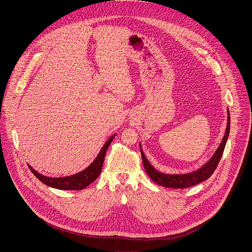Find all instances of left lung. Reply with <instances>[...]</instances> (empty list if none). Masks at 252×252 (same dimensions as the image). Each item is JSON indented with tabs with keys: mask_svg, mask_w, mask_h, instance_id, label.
<instances>
[{
	"mask_svg": "<svg viewBox=\"0 0 252 252\" xmlns=\"http://www.w3.org/2000/svg\"><path fill=\"white\" fill-rule=\"evenodd\" d=\"M229 129H230V116H229V111L227 110V126H226L224 135L222 137V140L220 141V145L219 146L218 150L215 151V153L212 155V157L208 159V161H206L203 165H201L199 168L195 170L185 172V173L160 172L159 170L155 168V166H153L152 163L149 161V159L142 152V148L139 142L143 166H145V169L148 175L156 184L161 187L169 188V189H186V188L195 186L199 183L206 181V179L209 178L210 175L213 173L215 168H217L226 145V141L229 135Z\"/></svg>",
	"mask_w": 252,
	"mask_h": 252,
	"instance_id": "1",
	"label": "left lung"
}]
</instances>
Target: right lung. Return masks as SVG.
Returning <instances> with one entry per match:
<instances>
[{"label": "right lung", "instance_id": "add662e5", "mask_svg": "<svg viewBox=\"0 0 252 252\" xmlns=\"http://www.w3.org/2000/svg\"><path fill=\"white\" fill-rule=\"evenodd\" d=\"M115 136L116 134L112 135L109 139H107V141L104 143L103 147L99 151L98 155L94 159V161L88 167H86L85 169H83L78 173L67 175V176H63V177H52V176H46L38 172L35 169H33L31 165L29 164L28 165L32 170V172L37 176V178H39L43 184H45L48 187H51L57 189H63V190H81L86 189L98 177L102 168L105 153Z\"/></svg>", "mask_w": 252, "mask_h": 252}]
</instances>
